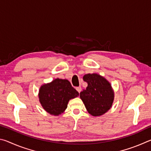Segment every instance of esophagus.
<instances>
[{
	"instance_id": "1",
	"label": "esophagus",
	"mask_w": 151,
	"mask_h": 151,
	"mask_svg": "<svg viewBox=\"0 0 151 151\" xmlns=\"http://www.w3.org/2000/svg\"><path fill=\"white\" fill-rule=\"evenodd\" d=\"M76 91H77L79 93H81V90H82L81 86H78V87H76Z\"/></svg>"
}]
</instances>
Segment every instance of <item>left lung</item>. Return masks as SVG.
Returning a JSON list of instances; mask_svg holds the SVG:
<instances>
[{
	"label": "left lung",
	"mask_w": 151,
	"mask_h": 151,
	"mask_svg": "<svg viewBox=\"0 0 151 151\" xmlns=\"http://www.w3.org/2000/svg\"><path fill=\"white\" fill-rule=\"evenodd\" d=\"M83 80L88 86L80 93V97L88 112L93 116H101L111 108L114 93L110 83L97 74H87Z\"/></svg>",
	"instance_id": "obj_1"
}]
</instances>
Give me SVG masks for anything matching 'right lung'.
<instances>
[{
  "label": "right lung",
  "mask_w": 151,
  "mask_h": 151,
  "mask_svg": "<svg viewBox=\"0 0 151 151\" xmlns=\"http://www.w3.org/2000/svg\"><path fill=\"white\" fill-rule=\"evenodd\" d=\"M78 95V91L68 80L56 78L40 87L39 96L43 109L50 114L57 116L67 108L70 99Z\"/></svg>",
  "instance_id": "add662e5"
}]
</instances>
